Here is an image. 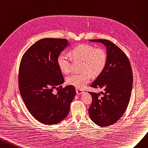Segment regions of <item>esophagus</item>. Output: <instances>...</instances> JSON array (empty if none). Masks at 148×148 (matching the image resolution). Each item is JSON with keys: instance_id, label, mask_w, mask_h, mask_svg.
<instances>
[{"instance_id": "1", "label": "esophagus", "mask_w": 148, "mask_h": 148, "mask_svg": "<svg viewBox=\"0 0 148 148\" xmlns=\"http://www.w3.org/2000/svg\"><path fill=\"white\" fill-rule=\"evenodd\" d=\"M84 92V90H81V89H79V88H76V93L77 95H80L82 94V93Z\"/></svg>"}]
</instances>
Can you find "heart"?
I'll use <instances>...</instances> for the list:
<instances>
[{"mask_svg": "<svg viewBox=\"0 0 148 148\" xmlns=\"http://www.w3.org/2000/svg\"><path fill=\"white\" fill-rule=\"evenodd\" d=\"M71 55L74 59L83 60L82 73H74L66 78L67 83L77 88H83L92 79V74H100L107 64V56L102 48H95L90 45H79L71 51ZM59 68L64 74H68L71 70L72 58L65 53H61L57 58Z\"/></svg>", "mask_w": 148, "mask_h": 148, "instance_id": "heart-1", "label": "heart"}]
</instances>
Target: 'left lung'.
Segmentation results:
<instances>
[{
  "instance_id": "8db88e82",
  "label": "left lung",
  "mask_w": 148,
  "mask_h": 148,
  "mask_svg": "<svg viewBox=\"0 0 148 148\" xmlns=\"http://www.w3.org/2000/svg\"><path fill=\"white\" fill-rule=\"evenodd\" d=\"M107 47V61L102 71L90 87L102 88L99 93L88 92L92 102L88 108L91 120L98 126L115 123L125 112L130 102L133 86V73L130 61L119 46L107 40H90Z\"/></svg>"
}]
</instances>
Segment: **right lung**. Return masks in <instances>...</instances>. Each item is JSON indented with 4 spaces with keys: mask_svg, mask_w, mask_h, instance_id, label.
Segmentation results:
<instances>
[{
    "mask_svg": "<svg viewBox=\"0 0 148 148\" xmlns=\"http://www.w3.org/2000/svg\"><path fill=\"white\" fill-rule=\"evenodd\" d=\"M68 45L66 39L40 40L26 51L20 61V95L29 112L43 124L54 125L64 119L76 94L73 86H61L64 79L57 64L58 55ZM54 88L58 90L56 94Z\"/></svg>",
    "mask_w": 148,
    "mask_h": 148,
    "instance_id": "obj_1",
    "label": "right lung"
}]
</instances>
